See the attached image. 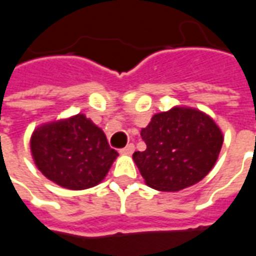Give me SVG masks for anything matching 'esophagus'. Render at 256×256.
Segmentation results:
<instances>
[{"instance_id":"esophagus-1","label":"esophagus","mask_w":256,"mask_h":256,"mask_svg":"<svg viewBox=\"0 0 256 256\" xmlns=\"http://www.w3.org/2000/svg\"><path fill=\"white\" fill-rule=\"evenodd\" d=\"M122 155H132L134 152V145L133 144H128L124 148H122V150H119Z\"/></svg>"}]
</instances>
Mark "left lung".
Returning <instances> with one entry per match:
<instances>
[{
    "mask_svg": "<svg viewBox=\"0 0 256 256\" xmlns=\"http://www.w3.org/2000/svg\"><path fill=\"white\" fill-rule=\"evenodd\" d=\"M144 152L133 160L145 184L162 192H177L202 181L220 156L224 134L214 119L190 106L155 114L141 130Z\"/></svg>",
    "mask_w": 256,
    "mask_h": 256,
    "instance_id": "8db88e82",
    "label": "left lung"
}]
</instances>
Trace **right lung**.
<instances>
[{"label": "right lung", "instance_id": "right-lung-1", "mask_svg": "<svg viewBox=\"0 0 256 256\" xmlns=\"http://www.w3.org/2000/svg\"><path fill=\"white\" fill-rule=\"evenodd\" d=\"M30 150L38 170L71 190L98 185L118 158L104 132L84 114L38 126Z\"/></svg>", "mask_w": 256, "mask_h": 256}]
</instances>
